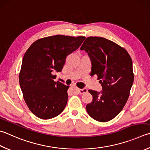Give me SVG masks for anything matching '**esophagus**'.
I'll list each match as a JSON object with an SVG mask.
<instances>
[{"instance_id":"obj_1","label":"esophagus","mask_w":150,"mask_h":150,"mask_svg":"<svg viewBox=\"0 0 150 150\" xmlns=\"http://www.w3.org/2000/svg\"><path fill=\"white\" fill-rule=\"evenodd\" d=\"M78 91H79V93L81 94H85L86 92H88V90L86 88H83V89H78Z\"/></svg>"}]
</instances>
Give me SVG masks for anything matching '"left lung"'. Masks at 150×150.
<instances>
[{
  "label": "left lung",
  "instance_id": "left-lung-1",
  "mask_svg": "<svg viewBox=\"0 0 150 150\" xmlns=\"http://www.w3.org/2000/svg\"><path fill=\"white\" fill-rule=\"evenodd\" d=\"M81 50L91 57V75L97 76L103 90L101 93L89 90L93 99L86 105L87 112L96 121H110L129 98L134 81L132 59L124 48L103 37H87Z\"/></svg>",
  "mask_w": 150,
  "mask_h": 150
}]
</instances>
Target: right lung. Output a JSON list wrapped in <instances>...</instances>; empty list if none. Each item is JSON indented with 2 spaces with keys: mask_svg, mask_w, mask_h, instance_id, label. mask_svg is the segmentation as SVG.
<instances>
[{
  "mask_svg": "<svg viewBox=\"0 0 150 150\" xmlns=\"http://www.w3.org/2000/svg\"><path fill=\"white\" fill-rule=\"evenodd\" d=\"M85 37L54 35L38 39L23 58L19 82L23 99L37 117L49 119L66 108L69 86L54 81L66 63V57L77 50Z\"/></svg>",
  "mask_w": 150,
  "mask_h": 150,
  "instance_id": "add662e5",
  "label": "right lung"
}]
</instances>
